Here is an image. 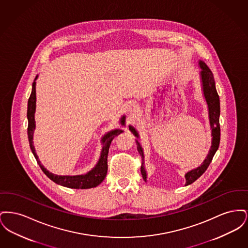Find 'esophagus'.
<instances>
[{"label":"esophagus","instance_id":"esophagus-1","mask_svg":"<svg viewBox=\"0 0 248 248\" xmlns=\"http://www.w3.org/2000/svg\"><path fill=\"white\" fill-rule=\"evenodd\" d=\"M138 109V105H136V104H134V103H131L129 104L128 106H127V110L129 111V112H134L135 110H137Z\"/></svg>","mask_w":248,"mask_h":248}]
</instances>
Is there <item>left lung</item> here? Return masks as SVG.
Instances as JSON below:
<instances>
[{"mask_svg":"<svg viewBox=\"0 0 248 248\" xmlns=\"http://www.w3.org/2000/svg\"><path fill=\"white\" fill-rule=\"evenodd\" d=\"M199 64H200L201 69H202L201 78H202V90H203V94H204L205 100L207 102L208 110H209V121H210L211 129H212V146H211V150L207 155L206 159L203 161V163L201 165V166L189 171L185 175V177H186L185 185L186 186L193 183L196 179H198L205 172V170L207 169V167L209 166L211 161H212L214 155L218 149L219 141H220V124H219L220 102H219V96H218V94L216 89L214 75H213L212 71H210V69L205 65L204 62L200 60ZM129 129L134 134L135 137L139 138V134H138L137 130L132 126H130ZM136 142L138 144V151L142 158L141 167H140L142 177L146 181L147 175H146V171H145L144 165H144L143 151H142L140 143L137 140H136Z\"/></svg>","mask_w":248,"mask_h":248,"instance_id":"obj_1","label":"left lung"}]
</instances>
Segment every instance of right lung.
<instances>
[{"label": "right lung", "mask_w": 248, "mask_h": 248, "mask_svg": "<svg viewBox=\"0 0 248 248\" xmlns=\"http://www.w3.org/2000/svg\"><path fill=\"white\" fill-rule=\"evenodd\" d=\"M37 79L36 76L35 80ZM35 81L32 83V90L31 94L30 95L29 101H28V110H27V117H28V138L30 142V147L32 152V154L35 157L36 161L38 163L43 172L51 180H53L55 183L61 185L63 187L71 188V189H91L94 188L97 185H99L104 178L106 177L107 171H108V149L110 146V143L112 140L123 133L124 131L121 129H115L108 132L106 136L103 137L102 143L103 148L101 155L99 158V161L97 165H95L94 169H92L90 172H88L85 175H80V176H58L55 174L50 173L47 171L44 165L41 164L39 161V158L35 153V149L33 146V132L35 129V120H34V113H35L36 108V92H35ZM124 119L125 117L123 116L121 119L122 125H124Z\"/></svg>", "instance_id": "add662e5"}]
</instances>
